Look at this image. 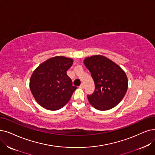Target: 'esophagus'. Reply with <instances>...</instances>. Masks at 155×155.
Here are the masks:
<instances>
[{
	"mask_svg": "<svg viewBox=\"0 0 155 155\" xmlns=\"http://www.w3.org/2000/svg\"><path fill=\"white\" fill-rule=\"evenodd\" d=\"M79 88H81V89H83V88H84V85H83V84H81V85H80V86H79Z\"/></svg>",
	"mask_w": 155,
	"mask_h": 155,
	"instance_id": "1",
	"label": "esophagus"
}]
</instances>
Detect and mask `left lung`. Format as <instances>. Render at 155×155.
Listing matches in <instances>:
<instances>
[{
  "label": "left lung",
  "instance_id": "obj_1",
  "mask_svg": "<svg viewBox=\"0 0 155 155\" xmlns=\"http://www.w3.org/2000/svg\"><path fill=\"white\" fill-rule=\"evenodd\" d=\"M84 64L95 83L94 93L87 95L90 104L100 110L114 107L124 97L128 88L125 72L113 61L102 55L86 58Z\"/></svg>",
  "mask_w": 155,
  "mask_h": 155
}]
</instances>
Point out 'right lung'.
<instances>
[{
	"mask_svg": "<svg viewBox=\"0 0 155 155\" xmlns=\"http://www.w3.org/2000/svg\"><path fill=\"white\" fill-rule=\"evenodd\" d=\"M72 64V59L58 56L45 61L34 71L30 88L42 107L56 110L69 101L77 88L67 74Z\"/></svg>",
	"mask_w": 155,
	"mask_h": 155,
	"instance_id": "right-lung-1",
	"label": "right lung"
}]
</instances>
